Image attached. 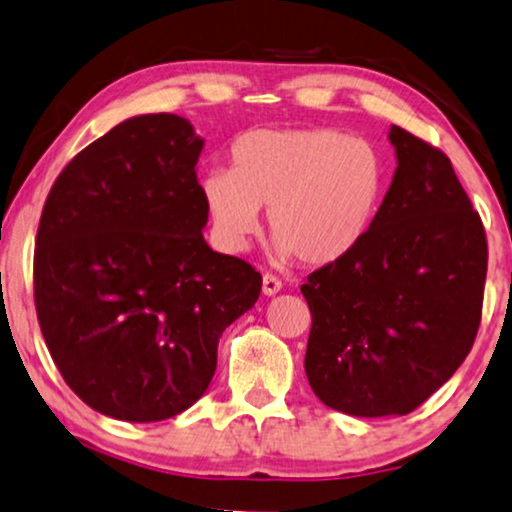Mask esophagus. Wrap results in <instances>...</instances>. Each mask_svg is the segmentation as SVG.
<instances>
[{
	"label": "esophagus",
	"instance_id": "esophagus-1",
	"mask_svg": "<svg viewBox=\"0 0 512 512\" xmlns=\"http://www.w3.org/2000/svg\"><path fill=\"white\" fill-rule=\"evenodd\" d=\"M280 290H283V283L276 276H271V273H266V276L262 278V294L264 297H273V294H278Z\"/></svg>",
	"mask_w": 512,
	"mask_h": 512
}]
</instances>
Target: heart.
<instances>
[{
    "label": "heart",
    "mask_w": 512,
    "mask_h": 512,
    "mask_svg": "<svg viewBox=\"0 0 512 512\" xmlns=\"http://www.w3.org/2000/svg\"><path fill=\"white\" fill-rule=\"evenodd\" d=\"M378 150L338 129H257L232 148V171L201 181L215 243L241 253L266 213L280 257L322 266L352 253L383 199Z\"/></svg>",
    "instance_id": "b5f03b06"
}]
</instances>
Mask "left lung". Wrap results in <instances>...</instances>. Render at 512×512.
Segmentation results:
<instances>
[{
    "mask_svg": "<svg viewBox=\"0 0 512 512\" xmlns=\"http://www.w3.org/2000/svg\"><path fill=\"white\" fill-rule=\"evenodd\" d=\"M390 190L362 243L308 276L306 376L325 406L406 415L448 383L473 348L487 239L441 150L397 125Z\"/></svg>",
    "mask_w": 512,
    "mask_h": 512,
    "instance_id": "8db88e82",
    "label": "left lung"
}]
</instances>
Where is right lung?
<instances>
[{
    "label": "right lung",
    "instance_id": "1",
    "mask_svg": "<svg viewBox=\"0 0 512 512\" xmlns=\"http://www.w3.org/2000/svg\"><path fill=\"white\" fill-rule=\"evenodd\" d=\"M201 148L181 115H134L81 150L43 206L41 334L71 390L115 420L160 422L201 399L222 331L262 290L201 234Z\"/></svg>",
    "mask_w": 512,
    "mask_h": 512
}]
</instances>
